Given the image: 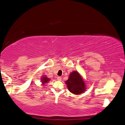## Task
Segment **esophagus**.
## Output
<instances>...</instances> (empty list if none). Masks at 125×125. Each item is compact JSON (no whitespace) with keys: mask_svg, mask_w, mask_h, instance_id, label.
I'll return each instance as SVG.
<instances>
[{"mask_svg":"<svg viewBox=\"0 0 125 125\" xmlns=\"http://www.w3.org/2000/svg\"><path fill=\"white\" fill-rule=\"evenodd\" d=\"M61 79H62V78H61V76H57V80H61Z\"/></svg>","mask_w":125,"mask_h":125,"instance_id":"1","label":"esophagus"}]
</instances>
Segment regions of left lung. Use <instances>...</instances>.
Here are the masks:
<instances>
[{
  "label": "left lung",
  "mask_w": 125,
  "mask_h": 125,
  "mask_svg": "<svg viewBox=\"0 0 125 125\" xmlns=\"http://www.w3.org/2000/svg\"><path fill=\"white\" fill-rule=\"evenodd\" d=\"M65 83L69 91L75 94H79L85 90V83L78 72L72 73Z\"/></svg>",
  "instance_id": "left-lung-1"
}]
</instances>
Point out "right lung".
Segmentation results:
<instances>
[{"instance_id": "1", "label": "right lung", "mask_w": 125, "mask_h": 125, "mask_svg": "<svg viewBox=\"0 0 125 125\" xmlns=\"http://www.w3.org/2000/svg\"><path fill=\"white\" fill-rule=\"evenodd\" d=\"M49 80V79L47 78V77H43L42 79H41V81L42 82V83H46Z\"/></svg>"}]
</instances>
